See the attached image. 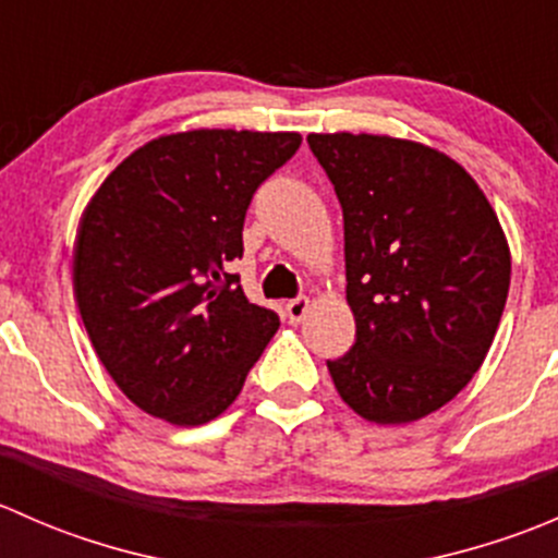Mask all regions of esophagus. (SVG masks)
I'll use <instances>...</instances> for the list:
<instances>
[{"label":"esophagus","mask_w":558,"mask_h":558,"mask_svg":"<svg viewBox=\"0 0 558 558\" xmlns=\"http://www.w3.org/2000/svg\"><path fill=\"white\" fill-rule=\"evenodd\" d=\"M307 311H311V302H307V296H296V300L286 302V318H289L291 324H300V320L307 315Z\"/></svg>","instance_id":"1"}]
</instances>
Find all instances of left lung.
<instances>
[{"label":"left lung","mask_w":558,"mask_h":558,"mask_svg":"<svg viewBox=\"0 0 558 558\" xmlns=\"http://www.w3.org/2000/svg\"><path fill=\"white\" fill-rule=\"evenodd\" d=\"M345 223L356 342L326 362L342 402L410 424L481 369L510 289V245L470 172L413 140L307 134Z\"/></svg>","instance_id":"left-lung-1"}]
</instances>
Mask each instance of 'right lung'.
I'll return each mask as SVG.
<instances>
[{
	"instance_id": "obj_1",
	"label": "right lung",
	"mask_w": 558,
	"mask_h": 558,
	"mask_svg": "<svg viewBox=\"0 0 558 558\" xmlns=\"http://www.w3.org/2000/svg\"><path fill=\"white\" fill-rule=\"evenodd\" d=\"M302 134L191 129L129 154L83 210L72 286L116 386L174 426L218 418L243 391L280 318L238 275L253 191Z\"/></svg>"
}]
</instances>
